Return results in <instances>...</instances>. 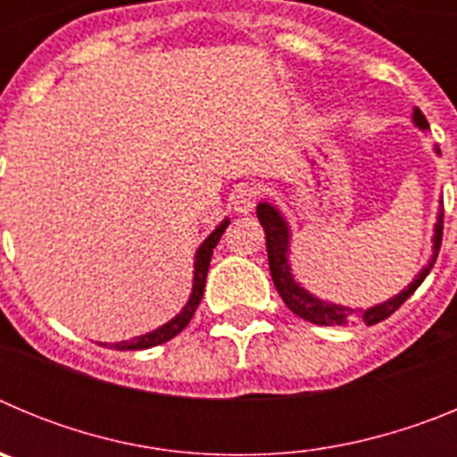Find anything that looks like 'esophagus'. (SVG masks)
Instances as JSON below:
<instances>
[{
  "mask_svg": "<svg viewBox=\"0 0 457 457\" xmlns=\"http://www.w3.org/2000/svg\"><path fill=\"white\" fill-rule=\"evenodd\" d=\"M258 199H261V189L253 187V185H242V187H237L231 196L233 210L247 215V212L253 210V205L258 204Z\"/></svg>",
  "mask_w": 457,
  "mask_h": 457,
  "instance_id": "obj_1",
  "label": "esophagus"
}]
</instances>
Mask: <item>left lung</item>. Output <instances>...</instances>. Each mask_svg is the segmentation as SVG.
I'll list each match as a JSON object with an SVG mask.
<instances>
[{"label":"left lung","mask_w":457,"mask_h":457,"mask_svg":"<svg viewBox=\"0 0 457 457\" xmlns=\"http://www.w3.org/2000/svg\"><path fill=\"white\" fill-rule=\"evenodd\" d=\"M414 123L419 128L426 130L428 120L426 116L421 114V109H414ZM256 215L261 226L265 231V245H268V261H270V274H272V281L277 286L281 300L286 302L295 316L304 318V320L313 322V325H348V322L354 320H364L366 325H378V322L386 320V318L394 313L395 309H401L403 302L410 297L414 290L421 286L423 278L428 277V272L433 270L435 261H437L439 247H442V231H444V212H439L437 226H435V247H433V258L430 263L421 270L414 281L407 286L403 293H398L395 297H391L389 302H382V304L373 306V309H348V306H338V304H327V302L316 300L313 295L306 293L302 286L295 284L293 274H290L288 265V226H286L284 217L278 215L277 210L268 204H258Z\"/></svg>","instance_id":"left-lung-1"}]
</instances>
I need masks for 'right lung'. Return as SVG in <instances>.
Listing matches in <instances>:
<instances>
[{
  "label": "right lung",
  "mask_w": 457,
  "mask_h": 457,
  "mask_svg": "<svg viewBox=\"0 0 457 457\" xmlns=\"http://www.w3.org/2000/svg\"><path fill=\"white\" fill-rule=\"evenodd\" d=\"M226 226H228V220L221 221L215 231L205 237V242L199 247V252H196V263H194L192 295H189V302L185 304V309L180 311L179 316L173 318L171 322H167L164 327H160V329H155V332L144 334V337H137L135 341L109 343V348H114V350H146V348H153V345H160V343L169 341V338H173L176 334L183 332L185 327L189 325V320H192L194 311H196V306H199L201 297H204L205 277H208V265H210V258H212V249L217 247V242H220L221 233L226 231Z\"/></svg>",
  "instance_id": "add662e5"
}]
</instances>
